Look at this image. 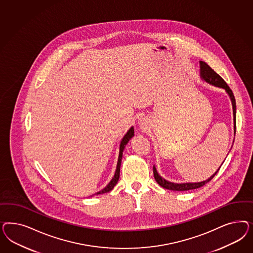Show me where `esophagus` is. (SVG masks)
Masks as SVG:
<instances>
[{
  "label": "esophagus",
  "instance_id": "34e87169",
  "mask_svg": "<svg viewBox=\"0 0 253 253\" xmlns=\"http://www.w3.org/2000/svg\"><path fill=\"white\" fill-rule=\"evenodd\" d=\"M139 124L141 125V127H145L146 125V121L145 120V118H141L139 120Z\"/></svg>",
  "mask_w": 253,
  "mask_h": 253
}]
</instances>
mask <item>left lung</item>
<instances>
[{
  "label": "left lung",
  "instance_id": "8db88e82",
  "mask_svg": "<svg viewBox=\"0 0 253 253\" xmlns=\"http://www.w3.org/2000/svg\"><path fill=\"white\" fill-rule=\"evenodd\" d=\"M200 74L202 79H204L207 83L211 84L214 85L217 87L220 88H223L227 93L229 94L230 98L232 101V105H233V112H234V123H235V129H236V100H235V96L234 93L232 92V90L230 89L229 86L227 84L223 81L222 77L220 76L219 74H217L213 69H211L207 63L205 62L200 61ZM221 168V167H220ZM218 169V170L220 169ZM218 170L215 172L214 174L211 177H210L206 181L200 182V183H187V184H174V183H170L166 181L165 179H163L162 177L159 175V173L157 172V169L155 167H153V173L154 178L156 180V182L162 186L165 189H169V190H172V191H186V190H191V189H196L203 186L204 184H207L208 182H210L215 174L218 172Z\"/></svg>",
  "mask_w": 253,
  "mask_h": 253
}]
</instances>
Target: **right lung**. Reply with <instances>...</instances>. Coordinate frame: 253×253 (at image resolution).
Wrapping results in <instances>:
<instances>
[{"mask_svg": "<svg viewBox=\"0 0 253 253\" xmlns=\"http://www.w3.org/2000/svg\"><path fill=\"white\" fill-rule=\"evenodd\" d=\"M133 133H134L133 127H131L130 130L127 131V133L124 135V137L122 140L121 146H120V155H119V160H118V164H117V169H116L115 175L112 178V180L109 182V184H107V186L103 190L97 192L95 195H99V194H104V193L111 191L114 188L116 184L118 183L119 178H120V169H121V163H122V159H123V149H124L125 146L127 145V143L130 141V138L133 136Z\"/></svg>", "mask_w": 253, "mask_h": 253, "instance_id": "right-lung-1", "label": "right lung"}]
</instances>
